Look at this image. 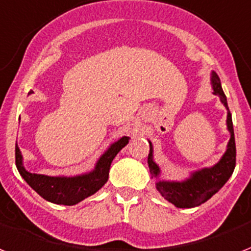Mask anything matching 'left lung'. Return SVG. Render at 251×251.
Instances as JSON below:
<instances>
[{
    "instance_id": "left-lung-1",
    "label": "left lung",
    "mask_w": 251,
    "mask_h": 251,
    "mask_svg": "<svg viewBox=\"0 0 251 251\" xmlns=\"http://www.w3.org/2000/svg\"><path fill=\"white\" fill-rule=\"evenodd\" d=\"M211 84L214 88V94L219 96L220 101L227 107V127L230 132V138L228 142L227 151L224 153L222 159L210 168H202L201 171H196L192 174L189 179L185 181H157V190L162 194L168 202L180 208H190L202 205L208 198H211L216 192H219L222 186L228 181L230 175L233 174L236 167V142H234L233 123H232V115L229 113L227 103V97L222 89L219 76L215 72H212ZM150 151L148 157L150 174L153 177L159 176V167L153 160V146L149 142Z\"/></svg>"
}]
</instances>
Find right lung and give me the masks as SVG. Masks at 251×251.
Wrapping results in <instances>:
<instances>
[{
    "label": "right lung",
    "mask_w": 251,
    "mask_h": 251,
    "mask_svg": "<svg viewBox=\"0 0 251 251\" xmlns=\"http://www.w3.org/2000/svg\"><path fill=\"white\" fill-rule=\"evenodd\" d=\"M128 141H129V137L124 136L114 142L98 159L93 171L85 175L74 176V177L37 175V174L28 172L23 166V158H22L21 150L18 145H15V164L22 177L44 200L57 203V205L72 206L94 194L105 185V182L109 179L111 162L116 157V154L127 145Z\"/></svg>",
    "instance_id": "right-lung-1"
}]
</instances>
